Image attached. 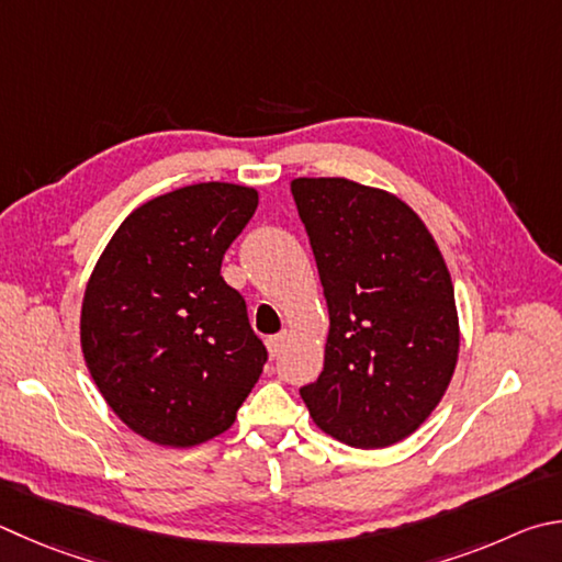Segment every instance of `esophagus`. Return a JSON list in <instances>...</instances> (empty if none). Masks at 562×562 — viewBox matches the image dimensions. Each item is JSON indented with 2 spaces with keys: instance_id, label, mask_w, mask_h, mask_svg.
Listing matches in <instances>:
<instances>
[{
  "instance_id": "esophagus-1",
  "label": "esophagus",
  "mask_w": 562,
  "mask_h": 562,
  "mask_svg": "<svg viewBox=\"0 0 562 562\" xmlns=\"http://www.w3.org/2000/svg\"><path fill=\"white\" fill-rule=\"evenodd\" d=\"M290 341V334L288 331H282V334H274V336H268V351H270V356L274 359V356H278L280 351H282V346Z\"/></svg>"
}]
</instances>
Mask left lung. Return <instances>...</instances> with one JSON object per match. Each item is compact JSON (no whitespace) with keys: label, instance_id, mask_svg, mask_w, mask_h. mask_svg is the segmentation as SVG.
<instances>
[{"label":"left lung","instance_id":"obj_1","mask_svg":"<svg viewBox=\"0 0 562 562\" xmlns=\"http://www.w3.org/2000/svg\"><path fill=\"white\" fill-rule=\"evenodd\" d=\"M319 270L324 371L300 395L314 425L349 447L405 440L442 401L459 356L450 270L395 193L341 177L290 183Z\"/></svg>","mask_w":562,"mask_h":562}]
</instances>
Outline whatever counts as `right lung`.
I'll return each instance as SVG.
<instances>
[{"label": "right lung", "mask_w": 562, "mask_h": 562, "mask_svg": "<svg viewBox=\"0 0 562 562\" xmlns=\"http://www.w3.org/2000/svg\"><path fill=\"white\" fill-rule=\"evenodd\" d=\"M258 191L191 183L142 203L100 255L80 310L90 375L132 432L193 447L226 432L268 361L223 255Z\"/></svg>", "instance_id": "right-lung-1"}]
</instances>
